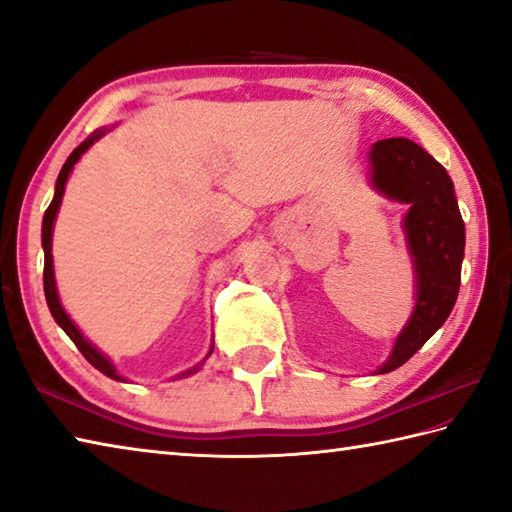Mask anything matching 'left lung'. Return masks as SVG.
I'll return each instance as SVG.
<instances>
[{"instance_id": "1", "label": "left lung", "mask_w": 512, "mask_h": 512, "mask_svg": "<svg viewBox=\"0 0 512 512\" xmlns=\"http://www.w3.org/2000/svg\"><path fill=\"white\" fill-rule=\"evenodd\" d=\"M368 157L373 186L388 199L408 204L404 233L417 282L413 315L379 366L382 375L406 364L444 326L459 295L466 228L453 179L422 146L390 137L373 144Z\"/></svg>"}]
</instances>
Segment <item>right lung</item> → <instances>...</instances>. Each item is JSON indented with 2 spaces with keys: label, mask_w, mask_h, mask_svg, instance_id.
I'll return each mask as SVG.
<instances>
[{
  "label": "right lung",
  "mask_w": 512,
  "mask_h": 512,
  "mask_svg": "<svg viewBox=\"0 0 512 512\" xmlns=\"http://www.w3.org/2000/svg\"><path fill=\"white\" fill-rule=\"evenodd\" d=\"M108 133L106 128H99V130H95L93 135L90 137H86L82 144H79L73 153L68 155V159H66V164L62 166V170H59V177H57V184H55V197H53V202H50V206L46 208V213H44V222H42V246H44V293H46V304H48V308H50V315L55 317V322L64 328V333L73 339L75 342V346L82 350V355L88 359L90 364H93L99 373H104L106 377H110V379H117V382H124V377L117 373V368L110 364V359L106 357V355H102L99 353V350L88 342V339L79 333V328L73 324V319H70L68 315H66V310L62 308V302H59V295H57V286H55V270H53V253H50V242H53V224H55V217H57V210H59V206H62V197H64V188H66V182H68V175H70V170H73V166L79 162V157H82L86 150L93 146L99 137H104ZM213 353V348L208 350V355ZM206 355V357H208ZM199 366H195V368H190V370H186V373H182L179 377H186V375H193L195 370H197Z\"/></svg>",
  "instance_id": "1"
}]
</instances>
